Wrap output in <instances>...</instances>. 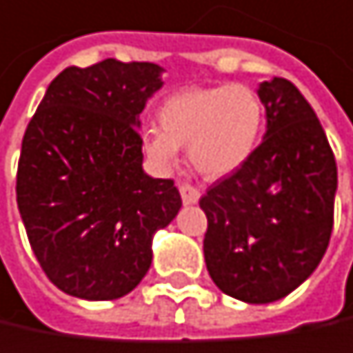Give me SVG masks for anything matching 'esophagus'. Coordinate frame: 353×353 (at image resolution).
<instances>
[{"label":"esophagus","mask_w":353,"mask_h":353,"mask_svg":"<svg viewBox=\"0 0 353 353\" xmlns=\"http://www.w3.org/2000/svg\"><path fill=\"white\" fill-rule=\"evenodd\" d=\"M179 191H181V197H183V203H185V205H193V203H197L199 197H201V193H199L193 185H189V183H181V185H179Z\"/></svg>","instance_id":"1"}]
</instances>
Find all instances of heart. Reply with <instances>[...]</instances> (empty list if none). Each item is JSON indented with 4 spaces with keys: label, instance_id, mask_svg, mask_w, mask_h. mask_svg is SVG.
<instances>
[{
    "label": "heart",
    "instance_id": "b5f03b06",
    "mask_svg": "<svg viewBox=\"0 0 353 353\" xmlns=\"http://www.w3.org/2000/svg\"><path fill=\"white\" fill-rule=\"evenodd\" d=\"M160 130H148L142 146L148 158L168 168L179 148H189L199 174L221 179L254 156L266 125V108L248 85L195 87L170 95L158 111Z\"/></svg>",
    "mask_w": 353,
    "mask_h": 353
}]
</instances>
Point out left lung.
Here are the masks:
<instances>
[{"instance_id":"8db88e82","label":"left lung","mask_w":353,"mask_h":353,"mask_svg":"<svg viewBox=\"0 0 353 353\" xmlns=\"http://www.w3.org/2000/svg\"><path fill=\"white\" fill-rule=\"evenodd\" d=\"M266 134L236 172L213 183L205 264L213 283L243 303H272L319 266L333 230L337 166L309 101L281 77L264 81Z\"/></svg>"}]
</instances>
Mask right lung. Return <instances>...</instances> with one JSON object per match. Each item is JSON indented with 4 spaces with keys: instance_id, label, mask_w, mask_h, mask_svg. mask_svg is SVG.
Segmentation results:
<instances>
[{
    "instance_id": "right-lung-1",
    "label": "right lung",
    "mask_w": 353,
    "mask_h": 353,
    "mask_svg": "<svg viewBox=\"0 0 353 353\" xmlns=\"http://www.w3.org/2000/svg\"><path fill=\"white\" fill-rule=\"evenodd\" d=\"M154 63L65 68L22 140L16 195L30 245L52 285L111 301L140 285L152 236L183 201L142 168L140 113L162 87Z\"/></svg>"
}]
</instances>
